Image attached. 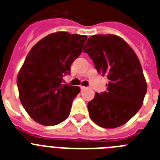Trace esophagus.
<instances>
[{
    "label": "esophagus",
    "mask_w": 160,
    "mask_h": 160,
    "mask_svg": "<svg viewBox=\"0 0 160 160\" xmlns=\"http://www.w3.org/2000/svg\"><path fill=\"white\" fill-rule=\"evenodd\" d=\"M80 88H81V90H84V89H85V88H87L85 87V86H80Z\"/></svg>",
    "instance_id": "1"
}]
</instances>
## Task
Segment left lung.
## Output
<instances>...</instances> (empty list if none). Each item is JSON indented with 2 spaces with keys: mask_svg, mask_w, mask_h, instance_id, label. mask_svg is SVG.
I'll return each mask as SVG.
<instances>
[{
  "mask_svg": "<svg viewBox=\"0 0 160 160\" xmlns=\"http://www.w3.org/2000/svg\"><path fill=\"white\" fill-rule=\"evenodd\" d=\"M98 73L109 80L107 91L96 92L88 104L90 118L101 127L126 124L143 103L147 84L138 56L124 39L114 34H96L84 45Z\"/></svg>",
  "mask_w": 160,
  "mask_h": 160,
  "instance_id": "left-lung-1",
  "label": "left lung"
}]
</instances>
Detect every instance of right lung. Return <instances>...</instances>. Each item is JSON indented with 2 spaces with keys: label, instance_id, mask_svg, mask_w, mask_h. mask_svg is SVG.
Masks as SVG:
<instances>
[{
  "label": "right lung",
  "instance_id": "1",
  "mask_svg": "<svg viewBox=\"0 0 160 160\" xmlns=\"http://www.w3.org/2000/svg\"><path fill=\"white\" fill-rule=\"evenodd\" d=\"M87 36L52 33L38 42L26 56L17 77L21 103L32 119L55 126L68 118L78 86L62 84L71 65L81 54Z\"/></svg>",
  "mask_w": 160,
  "mask_h": 160
}]
</instances>
